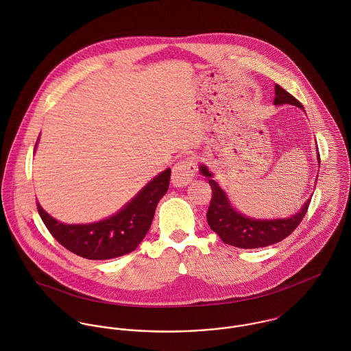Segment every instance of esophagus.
I'll return each mask as SVG.
<instances>
[{"mask_svg": "<svg viewBox=\"0 0 351 351\" xmlns=\"http://www.w3.org/2000/svg\"><path fill=\"white\" fill-rule=\"evenodd\" d=\"M196 176V162L193 158H185L174 165L171 182L177 188L186 186Z\"/></svg>", "mask_w": 351, "mask_h": 351, "instance_id": "esophagus-1", "label": "esophagus"}]
</instances>
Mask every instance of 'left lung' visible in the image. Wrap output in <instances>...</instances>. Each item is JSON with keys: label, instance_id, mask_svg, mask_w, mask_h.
<instances>
[{"label": "left lung", "instance_id": "1", "mask_svg": "<svg viewBox=\"0 0 351 351\" xmlns=\"http://www.w3.org/2000/svg\"><path fill=\"white\" fill-rule=\"evenodd\" d=\"M274 105L291 104L302 108L299 101L277 84L274 86ZM317 160L320 165L319 152ZM200 173L208 178V182L212 188V199L206 212V220L210 230L215 231L224 243L239 249H258L281 242L289 237L300 224L311 202L309 197L302 204L298 213L285 219H254L238 212L231 205L226 192L213 180V174L205 165H201Z\"/></svg>", "mask_w": 351, "mask_h": 351}]
</instances>
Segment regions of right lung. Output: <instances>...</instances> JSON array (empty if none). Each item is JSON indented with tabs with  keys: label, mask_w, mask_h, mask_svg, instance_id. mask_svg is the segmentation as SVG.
Wrapping results in <instances>:
<instances>
[{
	"label": "right lung",
	"mask_w": 351,
	"mask_h": 351,
	"mask_svg": "<svg viewBox=\"0 0 351 351\" xmlns=\"http://www.w3.org/2000/svg\"><path fill=\"white\" fill-rule=\"evenodd\" d=\"M166 169L113 216L89 224H64L38 202L39 215L51 235L67 250L86 259H110L135 250L150 230L155 208L169 189Z\"/></svg>",
	"instance_id": "add662e5"
}]
</instances>
